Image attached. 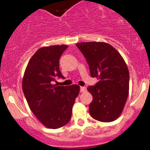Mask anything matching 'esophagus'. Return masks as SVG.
Wrapping results in <instances>:
<instances>
[{
    "instance_id": "34e87169",
    "label": "esophagus",
    "mask_w": 150,
    "mask_h": 150,
    "mask_svg": "<svg viewBox=\"0 0 150 150\" xmlns=\"http://www.w3.org/2000/svg\"><path fill=\"white\" fill-rule=\"evenodd\" d=\"M86 88L85 86H81V92H86Z\"/></svg>"
}]
</instances>
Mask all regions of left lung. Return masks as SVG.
<instances>
[{"label": "left lung", "mask_w": 150, "mask_h": 150, "mask_svg": "<svg viewBox=\"0 0 150 150\" xmlns=\"http://www.w3.org/2000/svg\"><path fill=\"white\" fill-rule=\"evenodd\" d=\"M88 64L92 78L99 81L88 86L93 96L89 112L95 120L112 122L118 118L129 91V72L120 53L103 42H83L76 44Z\"/></svg>", "instance_id": "obj_1"}]
</instances>
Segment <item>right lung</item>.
Returning <instances> with one entry per match:
<instances>
[{
  "instance_id": "obj_1",
  "label": "right lung",
  "mask_w": 150,
  "mask_h": 150,
  "mask_svg": "<svg viewBox=\"0 0 150 150\" xmlns=\"http://www.w3.org/2000/svg\"><path fill=\"white\" fill-rule=\"evenodd\" d=\"M67 46H51L38 50L24 74L22 90L29 107L46 128L56 129L69 122L80 86H57L56 78H64L59 70V59Z\"/></svg>"
}]
</instances>
